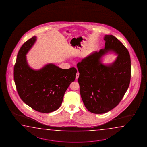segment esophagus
Segmentation results:
<instances>
[{
    "mask_svg": "<svg viewBox=\"0 0 147 147\" xmlns=\"http://www.w3.org/2000/svg\"><path fill=\"white\" fill-rule=\"evenodd\" d=\"M79 72H77V74H76V78L77 79L78 78H79Z\"/></svg>",
    "mask_w": 147,
    "mask_h": 147,
    "instance_id": "esophagus-1",
    "label": "esophagus"
}]
</instances>
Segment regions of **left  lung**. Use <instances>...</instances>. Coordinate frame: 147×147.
Instances as JSON below:
<instances>
[{"label":"left lung","mask_w":147,"mask_h":147,"mask_svg":"<svg viewBox=\"0 0 147 147\" xmlns=\"http://www.w3.org/2000/svg\"><path fill=\"white\" fill-rule=\"evenodd\" d=\"M104 49L94 52L77 63L80 95L87 109L103 114L116 107L126 92L131 77V61L126 47L112 35H105ZM108 51L118 54L115 61L105 65L101 57Z\"/></svg>","instance_id":"left-lung-1"}]
</instances>
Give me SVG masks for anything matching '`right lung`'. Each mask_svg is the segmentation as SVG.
Wrapping results in <instances>:
<instances>
[{"label": "right lung", "instance_id": "add662e5", "mask_svg": "<svg viewBox=\"0 0 147 147\" xmlns=\"http://www.w3.org/2000/svg\"><path fill=\"white\" fill-rule=\"evenodd\" d=\"M36 40V36L29 39L18 53L13 74L15 84L21 99L28 106L39 112H52L61 107L65 93L75 81L77 69H61L53 63L37 70L30 68L26 55Z\"/></svg>", "mask_w": 147, "mask_h": 147}]
</instances>
